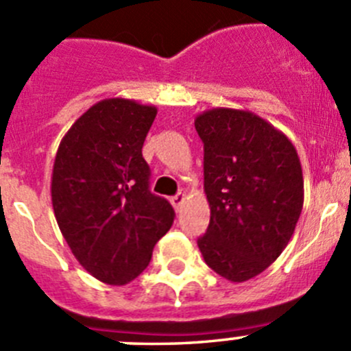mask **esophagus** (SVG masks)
Wrapping results in <instances>:
<instances>
[{"label":"esophagus","mask_w":351,"mask_h":351,"mask_svg":"<svg viewBox=\"0 0 351 351\" xmlns=\"http://www.w3.org/2000/svg\"><path fill=\"white\" fill-rule=\"evenodd\" d=\"M169 200H171V204H173V207L175 208H178L180 205L183 204V200H185V195H183V193H176L175 197H171L169 198Z\"/></svg>","instance_id":"obj_1"}]
</instances>
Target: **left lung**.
Returning <instances> with one entry per match:
<instances>
[{
    "instance_id": "left-lung-1",
    "label": "left lung",
    "mask_w": 351,
    "mask_h": 351,
    "mask_svg": "<svg viewBox=\"0 0 351 351\" xmlns=\"http://www.w3.org/2000/svg\"><path fill=\"white\" fill-rule=\"evenodd\" d=\"M195 129L210 207L198 247L215 274L246 282L280 256L295 231L304 204L299 156L284 132L247 110H207Z\"/></svg>"
}]
</instances>
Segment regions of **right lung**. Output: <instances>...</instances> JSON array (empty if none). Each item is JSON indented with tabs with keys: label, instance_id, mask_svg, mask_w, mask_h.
I'll use <instances>...</instances> for the list:
<instances>
[{
	"label": "right lung",
	"instance_id": "1",
	"mask_svg": "<svg viewBox=\"0 0 351 351\" xmlns=\"http://www.w3.org/2000/svg\"><path fill=\"white\" fill-rule=\"evenodd\" d=\"M158 110L125 98L88 108L59 144L51 195L56 221L81 267L125 285L151 261L175 210L149 190L143 144Z\"/></svg>",
	"mask_w": 351,
	"mask_h": 351
}]
</instances>
